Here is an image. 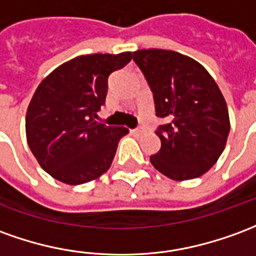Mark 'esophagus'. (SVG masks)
Wrapping results in <instances>:
<instances>
[{
  "mask_svg": "<svg viewBox=\"0 0 256 256\" xmlns=\"http://www.w3.org/2000/svg\"><path fill=\"white\" fill-rule=\"evenodd\" d=\"M132 133L136 134V136H138V134L142 133V130H140V128H134V130H132Z\"/></svg>",
  "mask_w": 256,
  "mask_h": 256,
  "instance_id": "1",
  "label": "esophagus"
}]
</instances>
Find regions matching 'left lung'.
<instances>
[{
    "instance_id": "left-lung-1",
    "label": "left lung",
    "mask_w": 256,
    "mask_h": 256,
    "mask_svg": "<svg viewBox=\"0 0 256 256\" xmlns=\"http://www.w3.org/2000/svg\"><path fill=\"white\" fill-rule=\"evenodd\" d=\"M133 60L152 90L156 116L165 119L151 164L178 182L202 176L218 162L230 132L220 88L200 62L176 51L140 50Z\"/></svg>"
}]
</instances>
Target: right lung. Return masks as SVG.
I'll list each match as a JSON object with an SVG mask.
<instances>
[{
  "label": "right lung",
  "mask_w": 256,
  "mask_h": 256,
  "mask_svg": "<svg viewBox=\"0 0 256 256\" xmlns=\"http://www.w3.org/2000/svg\"><path fill=\"white\" fill-rule=\"evenodd\" d=\"M133 54L82 55L41 82L26 112L28 148L50 176L62 183H88L108 170L126 128L98 123L108 78Z\"/></svg>",
  "instance_id": "1"
}]
</instances>
